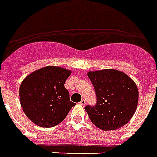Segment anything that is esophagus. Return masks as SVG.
<instances>
[{"mask_svg":"<svg viewBox=\"0 0 157 157\" xmlns=\"http://www.w3.org/2000/svg\"><path fill=\"white\" fill-rule=\"evenodd\" d=\"M80 104H81V105H82V106H85L86 105V101H85V100H84V99H82V101L80 102Z\"/></svg>","mask_w":157,"mask_h":157,"instance_id":"1","label":"esophagus"}]
</instances>
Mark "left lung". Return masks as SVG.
Segmentation results:
<instances>
[{
    "label": "left lung",
    "instance_id": "1",
    "mask_svg": "<svg viewBox=\"0 0 157 157\" xmlns=\"http://www.w3.org/2000/svg\"><path fill=\"white\" fill-rule=\"evenodd\" d=\"M87 75L97 95V104L85 108L92 124L102 130H113L126 124L138 105L135 82L115 69L89 71Z\"/></svg>",
    "mask_w": 157,
    "mask_h": 157
}]
</instances>
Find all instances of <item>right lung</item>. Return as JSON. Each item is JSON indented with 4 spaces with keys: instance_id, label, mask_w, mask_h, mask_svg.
<instances>
[{
    "instance_id": "add662e5",
    "label": "right lung",
    "mask_w": 157,
    "mask_h": 157,
    "mask_svg": "<svg viewBox=\"0 0 157 157\" xmlns=\"http://www.w3.org/2000/svg\"><path fill=\"white\" fill-rule=\"evenodd\" d=\"M67 69L48 65L27 75L20 88V103L27 117L40 127H54L67 116L75 102L70 101L65 82Z\"/></svg>"
}]
</instances>
